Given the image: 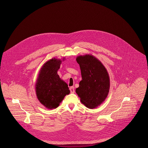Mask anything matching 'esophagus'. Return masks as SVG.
I'll return each mask as SVG.
<instances>
[{
  "mask_svg": "<svg viewBox=\"0 0 148 148\" xmlns=\"http://www.w3.org/2000/svg\"><path fill=\"white\" fill-rule=\"evenodd\" d=\"M74 86H71L69 88V89H70V91H71V93H75V89H74Z\"/></svg>",
  "mask_w": 148,
  "mask_h": 148,
  "instance_id": "34e87169",
  "label": "esophagus"
}]
</instances>
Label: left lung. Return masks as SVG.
Here are the masks:
<instances>
[{
  "mask_svg": "<svg viewBox=\"0 0 148 148\" xmlns=\"http://www.w3.org/2000/svg\"><path fill=\"white\" fill-rule=\"evenodd\" d=\"M81 70L82 80L76 92L85 106L93 109L100 106L106 99L110 88L108 71L101 62L89 54L76 58Z\"/></svg>",
  "mask_w": 148,
  "mask_h": 148,
  "instance_id": "1",
  "label": "left lung"
}]
</instances>
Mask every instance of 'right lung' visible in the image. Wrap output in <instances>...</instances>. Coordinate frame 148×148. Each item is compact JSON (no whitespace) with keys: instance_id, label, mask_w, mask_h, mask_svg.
I'll list each match as a JSON object with an SVG mask.
<instances>
[{"instance_id":"add662e5","label":"right lung","mask_w":148,"mask_h":148,"mask_svg":"<svg viewBox=\"0 0 148 148\" xmlns=\"http://www.w3.org/2000/svg\"><path fill=\"white\" fill-rule=\"evenodd\" d=\"M62 62L60 59L52 58L43 64L39 72L35 84L36 94L40 103L47 109L58 108L64 97L70 93L68 85L58 74Z\"/></svg>"}]
</instances>
